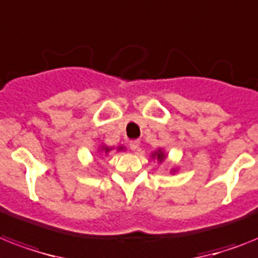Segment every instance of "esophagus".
<instances>
[{"label":"esophagus","mask_w":258,"mask_h":258,"mask_svg":"<svg viewBox=\"0 0 258 258\" xmlns=\"http://www.w3.org/2000/svg\"><path fill=\"white\" fill-rule=\"evenodd\" d=\"M139 146H140L139 140H131V142H130V148H131L133 151L139 150Z\"/></svg>","instance_id":"obj_1"}]
</instances>
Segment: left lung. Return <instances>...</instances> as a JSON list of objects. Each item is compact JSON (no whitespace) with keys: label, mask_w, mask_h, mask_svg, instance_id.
Returning <instances> with one entry per match:
<instances>
[{"label":"left lung","mask_w":258,"mask_h":258,"mask_svg":"<svg viewBox=\"0 0 258 258\" xmlns=\"http://www.w3.org/2000/svg\"><path fill=\"white\" fill-rule=\"evenodd\" d=\"M152 155H154V158H155V156L158 158L159 162H163V160H164V159H165L164 152H163V151H160V150H159L158 152H156V154H152Z\"/></svg>","instance_id":"1"}]
</instances>
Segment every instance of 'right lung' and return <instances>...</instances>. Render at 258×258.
I'll return each instance as SVG.
<instances>
[{
  "mask_svg": "<svg viewBox=\"0 0 258 258\" xmlns=\"http://www.w3.org/2000/svg\"><path fill=\"white\" fill-rule=\"evenodd\" d=\"M103 150H104V152H106V154H107L108 151H110V148H107V147H103ZM119 150H122V147H119Z\"/></svg>",
  "mask_w": 258,
  "mask_h": 258,
  "instance_id": "add662e5",
  "label": "right lung"
}]
</instances>
